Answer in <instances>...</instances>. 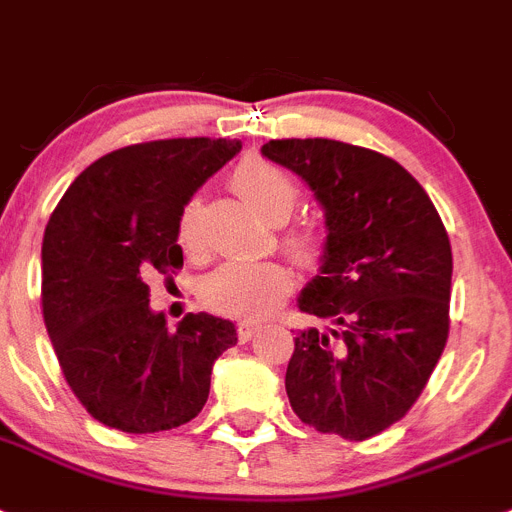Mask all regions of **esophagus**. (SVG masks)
Segmentation results:
<instances>
[{
	"mask_svg": "<svg viewBox=\"0 0 512 512\" xmlns=\"http://www.w3.org/2000/svg\"><path fill=\"white\" fill-rule=\"evenodd\" d=\"M257 332H260V327H257V324H252V322H242V324H239V330H237L239 342H250L252 337L257 335Z\"/></svg>",
	"mask_w": 512,
	"mask_h": 512,
	"instance_id": "34e87169",
	"label": "esophagus"
}]
</instances>
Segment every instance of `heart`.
Masks as SVG:
<instances>
[{
	"instance_id": "b5f03b06",
	"label": "heart",
	"mask_w": 512,
	"mask_h": 512,
	"mask_svg": "<svg viewBox=\"0 0 512 512\" xmlns=\"http://www.w3.org/2000/svg\"><path fill=\"white\" fill-rule=\"evenodd\" d=\"M231 188L237 190L239 198L260 219L273 226L286 224L301 198L299 185L286 170L255 157L244 159L234 170ZM177 242L188 255H201L206 250L201 198H190L182 206L177 219ZM283 250L299 265H314L322 252V242L314 231L293 229L283 237ZM291 288V273L278 262H224L221 268L203 278L201 299L208 309L226 317L257 322L273 314L286 301Z\"/></svg>"
}]
</instances>
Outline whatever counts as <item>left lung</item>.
Wrapping results in <instances>:
<instances>
[{"instance_id":"obj_1","label":"left lung","mask_w":512,"mask_h":512,"mask_svg":"<svg viewBox=\"0 0 512 512\" xmlns=\"http://www.w3.org/2000/svg\"><path fill=\"white\" fill-rule=\"evenodd\" d=\"M262 157L314 190L327 226L322 265L299 309L337 327L296 335L288 402L319 433L366 441L410 412L446 348V226L420 182L379 151L278 139Z\"/></svg>"}]
</instances>
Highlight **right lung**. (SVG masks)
Returning a JSON list of instances; mask_svg holds the SVG:
<instances>
[{"mask_svg": "<svg viewBox=\"0 0 512 512\" xmlns=\"http://www.w3.org/2000/svg\"><path fill=\"white\" fill-rule=\"evenodd\" d=\"M242 141L164 139L92 162L43 234L41 304L74 397L123 433L180 428L203 410L211 368L237 342L229 319L188 314L167 330L146 278L182 268L177 219Z\"/></svg>", "mask_w": 512, "mask_h": 512, "instance_id": "obj_1", "label": "right lung"}]
</instances>
